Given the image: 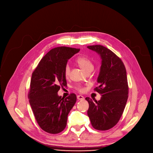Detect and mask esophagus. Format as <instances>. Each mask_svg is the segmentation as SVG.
Instances as JSON below:
<instances>
[{"instance_id": "34e87169", "label": "esophagus", "mask_w": 153, "mask_h": 153, "mask_svg": "<svg viewBox=\"0 0 153 153\" xmlns=\"http://www.w3.org/2000/svg\"><path fill=\"white\" fill-rule=\"evenodd\" d=\"M77 99L79 100H84V97H83L82 95H79L77 96Z\"/></svg>"}]
</instances>
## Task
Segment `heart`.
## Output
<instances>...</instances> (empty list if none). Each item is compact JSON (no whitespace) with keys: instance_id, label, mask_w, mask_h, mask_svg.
I'll use <instances>...</instances> for the list:
<instances>
[{"instance_id":"b5f03b06","label":"heart","mask_w":153,"mask_h":153,"mask_svg":"<svg viewBox=\"0 0 153 153\" xmlns=\"http://www.w3.org/2000/svg\"><path fill=\"white\" fill-rule=\"evenodd\" d=\"M77 62L79 65L81 66L86 72L89 71L93 70L94 69V64L91 60L85 56H81V57H79L77 59ZM70 70L71 68L69 64H66L65 68H64V75L67 77L69 76L70 74ZM75 89L79 92H84V88L80 85H77L75 86Z\"/></svg>"}]
</instances>
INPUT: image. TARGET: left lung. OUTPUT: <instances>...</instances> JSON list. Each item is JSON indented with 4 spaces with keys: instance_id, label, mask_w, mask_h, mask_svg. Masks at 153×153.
Listing matches in <instances>:
<instances>
[{
    "instance_id": "left-lung-1",
    "label": "left lung",
    "mask_w": 153,
    "mask_h": 153,
    "mask_svg": "<svg viewBox=\"0 0 153 153\" xmlns=\"http://www.w3.org/2000/svg\"><path fill=\"white\" fill-rule=\"evenodd\" d=\"M87 48L97 52L102 58L99 86L94 89L102 97L95 102L85 98L89 105L87 115L95 130H108L117 125L125 108L129 89L126 71L122 59L106 47L97 45Z\"/></svg>"
}]
</instances>
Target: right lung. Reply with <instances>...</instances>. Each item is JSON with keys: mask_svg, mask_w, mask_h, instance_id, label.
Wrapping results in <instances>:
<instances>
[{"mask_svg": "<svg viewBox=\"0 0 153 153\" xmlns=\"http://www.w3.org/2000/svg\"><path fill=\"white\" fill-rule=\"evenodd\" d=\"M80 49L61 46L48 52L32 73L28 94L35 118L45 131L57 134L66 126L68 115L77 100L71 94L66 98L58 96L60 87L66 86L64 68L69 59Z\"/></svg>", "mask_w": 153, "mask_h": 153, "instance_id": "right-lung-1", "label": "right lung"}]
</instances>
